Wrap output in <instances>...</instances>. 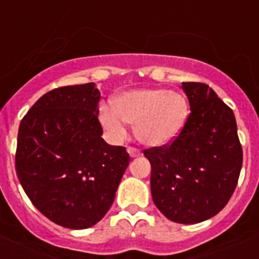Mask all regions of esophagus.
<instances>
[{
	"label": "esophagus",
	"mask_w": 259,
	"mask_h": 259,
	"mask_svg": "<svg viewBox=\"0 0 259 259\" xmlns=\"http://www.w3.org/2000/svg\"><path fill=\"white\" fill-rule=\"evenodd\" d=\"M127 153L130 154V157H138V156H141V150L137 149V148H132V146H129V148H127Z\"/></svg>",
	"instance_id": "obj_1"
}]
</instances>
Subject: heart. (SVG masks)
<instances>
[{
	"label": "heart",
	"mask_w": 259,
	"mask_h": 259,
	"mask_svg": "<svg viewBox=\"0 0 259 259\" xmlns=\"http://www.w3.org/2000/svg\"><path fill=\"white\" fill-rule=\"evenodd\" d=\"M188 113V101L181 94L165 89H138L121 94L114 101V109L101 106L99 121L117 141L126 137L125 123H130L141 144L161 148L176 140Z\"/></svg>",
	"instance_id": "1"
}]
</instances>
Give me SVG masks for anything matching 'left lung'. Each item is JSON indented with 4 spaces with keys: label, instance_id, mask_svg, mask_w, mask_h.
<instances>
[{
    "label": "left lung",
    "instance_id": "8db88e82",
    "mask_svg": "<svg viewBox=\"0 0 259 259\" xmlns=\"http://www.w3.org/2000/svg\"><path fill=\"white\" fill-rule=\"evenodd\" d=\"M189 101L184 127L169 145L144 150L156 207L169 221L193 225L215 217L235 191L242 146L233 110L204 83H183Z\"/></svg>",
    "mask_w": 259,
    "mask_h": 259
}]
</instances>
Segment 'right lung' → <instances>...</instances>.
I'll use <instances>...</instances> for the list:
<instances>
[{"mask_svg": "<svg viewBox=\"0 0 259 259\" xmlns=\"http://www.w3.org/2000/svg\"><path fill=\"white\" fill-rule=\"evenodd\" d=\"M99 90L94 83L44 94L18 127L16 172L40 212L83 230L109 211L130 157L102 138Z\"/></svg>", "mask_w": 259, "mask_h": 259, "instance_id": "add662e5", "label": "right lung"}]
</instances>
